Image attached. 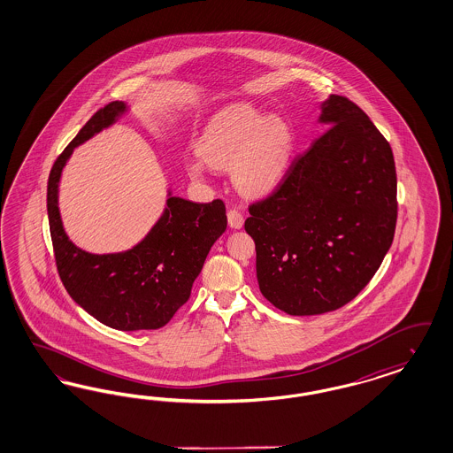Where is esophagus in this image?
Returning <instances> with one entry per match:
<instances>
[{
    "label": "esophagus",
    "mask_w": 453,
    "mask_h": 453,
    "mask_svg": "<svg viewBox=\"0 0 453 453\" xmlns=\"http://www.w3.org/2000/svg\"><path fill=\"white\" fill-rule=\"evenodd\" d=\"M227 222H229V226L233 229H241L242 224H244V218H242V214L237 209H229L227 211Z\"/></svg>",
    "instance_id": "34e87169"
}]
</instances>
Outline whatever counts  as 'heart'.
I'll list each match as a JSON object with an SVG mask.
<instances>
[{"label": "heart", "instance_id": "heart-1", "mask_svg": "<svg viewBox=\"0 0 453 453\" xmlns=\"http://www.w3.org/2000/svg\"><path fill=\"white\" fill-rule=\"evenodd\" d=\"M293 152L291 127L278 115L265 117L261 110L239 105L224 110L209 124L197 143L203 164L227 169L237 188L261 194L278 184ZM192 177L201 167L188 165Z\"/></svg>", "mask_w": 453, "mask_h": 453}]
</instances>
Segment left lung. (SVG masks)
<instances>
[{
    "label": "left lung",
    "instance_id": "8db88e82",
    "mask_svg": "<svg viewBox=\"0 0 453 453\" xmlns=\"http://www.w3.org/2000/svg\"><path fill=\"white\" fill-rule=\"evenodd\" d=\"M329 128L291 162L244 229L263 296L291 316L334 311L358 296L390 250L396 171L390 143L342 95L321 105Z\"/></svg>",
    "mask_w": 453,
    "mask_h": 453
}]
</instances>
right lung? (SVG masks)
Returning a JSON list of instances; mask_svg holds the SVG:
<instances>
[{"label": "right lung", "instance_id": "1", "mask_svg": "<svg viewBox=\"0 0 453 453\" xmlns=\"http://www.w3.org/2000/svg\"><path fill=\"white\" fill-rule=\"evenodd\" d=\"M125 110L124 102L98 110L55 160L47 188L50 234L63 286L85 311L113 329H158L188 301L209 250L227 227V216L220 199L196 203L171 196L156 226L132 250L90 254L68 239L58 211L63 167L77 145Z\"/></svg>", "mask_w": 453, "mask_h": 453}]
</instances>
